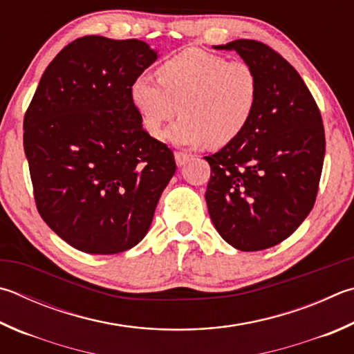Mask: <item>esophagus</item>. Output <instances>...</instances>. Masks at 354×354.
Wrapping results in <instances>:
<instances>
[{
  "instance_id": "1",
  "label": "esophagus",
  "mask_w": 354,
  "mask_h": 354,
  "mask_svg": "<svg viewBox=\"0 0 354 354\" xmlns=\"http://www.w3.org/2000/svg\"><path fill=\"white\" fill-rule=\"evenodd\" d=\"M175 160H176L178 167H183V165H185L190 160V155H187V153L175 151Z\"/></svg>"
}]
</instances>
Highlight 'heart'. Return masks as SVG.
<instances>
[{"label":"heart","instance_id":"obj_1","mask_svg":"<svg viewBox=\"0 0 354 354\" xmlns=\"http://www.w3.org/2000/svg\"><path fill=\"white\" fill-rule=\"evenodd\" d=\"M260 82L243 60L187 48L162 62L158 80L140 74L130 85V102L150 136L183 113L165 133L179 147H224L246 130L259 105Z\"/></svg>","mask_w":354,"mask_h":354}]
</instances>
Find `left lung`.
<instances>
[{"instance_id":"obj_1","label":"left lung","mask_w":354,"mask_h":354,"mask_svg":"<svg viewBox=\"0 0 354 354\" xmlns=\"http://www.w3.org/2000/svg\"><path fill=\"white\" fill-rule=\"evenodd\" d=\"M215 49L235 50L255 69L259 105L239 139L205 156V192L218 234L244 252L281 243L310 214L325 158L322 115L297 71L266 44L235 40Z\"/></svg>"}]
</instances>
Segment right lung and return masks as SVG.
<instances>
[{
  "mask_svg": "<svg viewBox=\"0 0 354 354\" xmlns=\"http://www.w3.org/2000/svg\"><path fill=\"white\" fill-rule=\"evenodd\" d=\"M156 60L134 38H77L49 63L26 111L37 209L82 252L136 246L176 171L173 151L144 130L130 102L131 82Z\"/></svg>",
  "mask_w": 354,
  "mask_h": 354,
  "instance_id": "add662e5",
  "label": "right lung"
}]
</instances>
